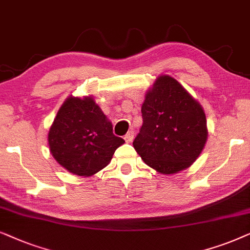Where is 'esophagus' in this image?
Listing matches in <instances>:
<instances>
[{"instance_id": "34e87169", "label": "esophagus", "mask_w": 250, "mask_h": 250, "mask_svg": "<svg viewBox=\"0 0 250 250\" xmlns=\"http://www.w3.org/2000/svg\"><path fill=\"white\" fill-rule=\"evenodd\" d=\"M134 131H128L127 132V135L125 136V141L127 142V143H130V142H132V139H134Z\"/></svg>"}]
</instances>
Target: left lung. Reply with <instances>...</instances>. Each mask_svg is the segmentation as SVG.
<instances>
[{
  "instance_id": "8db88e82",
  "label": "left lung",
  "mask_w": 250,
  "mask_h": 250,
  "mask_svg": "<svg viewBox=\"0 0 250 250\" xmlns=\"http://www.w3.org/2000/svg\"><path fill=\"white\" fill-rule=\"evenodd\" d=\"M143 125L134 147L160 174L188 168L207 142V120L201 105L169 75L156 79L142 105Z\"/></svg>"
}]
</instances>
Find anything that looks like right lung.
<instances>
[{
    "mask_svg": "<svg viewBox=\"0 0 250 250\" xmlns=\"http://www.w3.org/2000/svg\"><path fill=\"white\" fill-rule=\"evenodd\" d=\"M48 143L52 156L62 167L88 177L105 168L125 141L113 134L111 121L94 98L71 96L53 120Z\"/></svg>",
    "mask_w": 250,
    "mask_h": 250,
    "instance_id": "obj_1",
    "label": "right lung"
}]
</instances>
